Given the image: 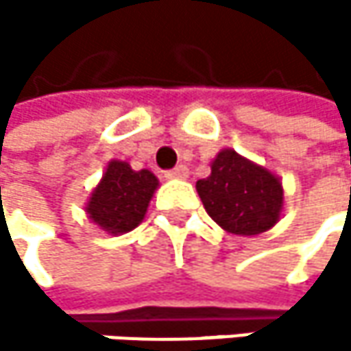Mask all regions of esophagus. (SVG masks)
<instances>
[{"instance_id": "obj_1", "label": "esophagus", "mask_w": 351, "mask_h": 351, "mask_svg": "<svg viewBox=\"0 0 351 351\" xmlns=\"http://www.w3.org/2000/svg\"><path fill=\"white\" fill-rule=\"evenodd\" d=\"M189 176V169L184 165H178L173 171H167V178H186Z\"/></svg>"}]
</instances>
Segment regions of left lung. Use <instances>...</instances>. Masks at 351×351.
<instances>
[{
    "label": "left lung",
    "instance_id": "obj_1",
    "mask_svg": "<svg viewBox=\"0 0 351 351\" xmlns=\"http://www.w3.org/2000/svg\"><path fill=\"white\" fill-rule=\"evenodd\" d=\"M197 193L209 217L236 236L262 234L280 219V180L234 150L217 154L211 175L197 180Z\"/></svg>",
    "mask_w": 351,
    "mask_h": 351
}]
</instances>
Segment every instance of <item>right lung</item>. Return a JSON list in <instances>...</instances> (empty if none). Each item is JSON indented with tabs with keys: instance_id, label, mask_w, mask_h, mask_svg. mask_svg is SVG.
<instances>
[{
	"instance_id": "right-lung-1",
	"label": "right lung",
	"mask_w": 351,
	"mask_h": 351,
	"mask_svg": "<svg viewBox=\"0 0 351 351\" xmlns=\"http://www.w3.org/2000/svg\"><path fill=\"white\" fill-rule=\"evenodd\" d=\"M156 186L158 178L150 171L136 173L128 162L111 160L89 199L87 213L109 234H125L144 219Z\"/></svg>"
}]
</instances>
